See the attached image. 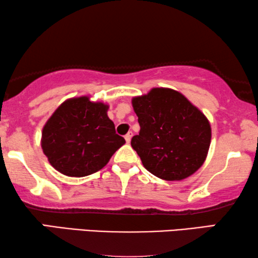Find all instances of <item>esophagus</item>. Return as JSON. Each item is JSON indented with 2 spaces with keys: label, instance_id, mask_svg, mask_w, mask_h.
<instances>
[{
  "label": "esophagus",
  "instance_id": "esophagus-1",
  "mask_svg": "<svg viewBox=\"0 0 258 258\" xmlns=\"http://www.w3.org/2000/svg\"><path fill=\"white\" fill-rule=\"evenodd\" d=\"M132 136H133L132 132H128L125 136V140H126V142H127V144H130V142H131V139H132Z\"/></svg>",
  "mask_w": 258,
  "mask_h": 258
}]
</instances>
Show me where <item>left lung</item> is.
<instances>
[{"mask_svg": "<svg viewBox=\"0 0 258 258\" xmlns=\"http://www.w3.org/2000/svg\"><path fill=\"white\" fill-rule=\"evenodd\" d=\"M132 105L140 132L131 146L150 173L182 180L202 166L210 147V122L181 93L153 88L133 97Z\"/></svg>", "mask_w": 258, "mask_h": 258, "instance_id": "8db88e82", "label": "left lung"}]
</instances>
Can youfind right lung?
<instances>
[{
    "label": "right lung",
    "mask_w": 258,
    "mask_h": 258,
    "mask_svg": "<svg viewBox=\"0 0 258 258\" xmlns=\"http://www.w3.org/2000/svg\"><path fill=\"white\" fill-rule=\"evenodd\" d=\"M108 104L88 96L64 101L42 130L41 147L52 167L68 177H86L108 164L125 144L109 119Z\"/></svg>",
    "instance_id": "1"
}]
</instances>
